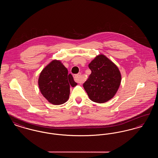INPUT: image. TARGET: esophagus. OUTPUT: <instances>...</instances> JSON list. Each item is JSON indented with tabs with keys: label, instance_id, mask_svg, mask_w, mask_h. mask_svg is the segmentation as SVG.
<instances>
[{
	"label": "esophagus",
	"instance_id": "esophagus-1",
	"mask_svg": "<svg viewBox=\"0 0 158 158\" xmlns=\"http://www.w3.org/2000/svg\"><path fill=\"white\" fill-rule=\"evenodd\" d=\"M74 79H75V81L76 82L79 83H82L83 82L81 73L75 75H74Z\"/></svg>",
	"mask_w": 158,
	"mask_h": 158
}]
</instances>
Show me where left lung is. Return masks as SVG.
<instances>
[{
  "label": "left lung",
  "instance_id": "left-lung-1",
  "mask_svg": "<svg viewBox=\"0 0 158 158\" xmlns=\"http://www.w3.org/2000/svg\"><path fill=\"white\" fill-rule=\"evenodd\" d=\"M91 70L83 88L91 101L104 103L114 97L118 89L121 75L118 68L104 54H99L89 64Z\"/></svg>",
  "mask_w": 158,
  "mask_h": 158
}]
</instances>
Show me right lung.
Wrapping results in <instances>:
<instances>
[{
    "label": "right lung",
    "mask_w": 158,
    "mask_h": 158,
    "mask_svg": "<svg viewBox=\"0 0 158 158\" xmlns=\"http://www.w3.org/2000/svg\"><path fill=\"white\" fill-rule=\"evenodd\" d=\"M39 89L43 97L53 105L65 103L69 98L70 86L77 85L67 68L60 60H53L41 72L38 81Z\"/></svg>",
    "instance_id": "right-lung-1"
}]
</instances>
